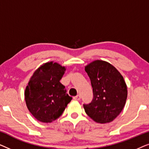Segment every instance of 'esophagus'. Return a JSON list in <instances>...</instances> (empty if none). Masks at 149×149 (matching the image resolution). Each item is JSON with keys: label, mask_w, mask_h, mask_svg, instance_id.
<instances>
[{"label": "esophagus", "mask_w": 149, "mask_h": 149, "mask_svg": "<svg viewBox=\"0 0 149 149\" xmlns=\"http://www.w3.org/2000/svg\"><path fill=\"white\" fill-rule=\"evenodd\" d=\"M80 99H81V95L79 94L76 95V96L73 97V100H80Z\"/></svg>", "instance_id": "34e87169"}]
</instances>
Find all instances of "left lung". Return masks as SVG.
Wrapping results in <instances>:
<instances>
[{"instance_id": "8db88e82", "label": "left lung", "mask_w": 149, "mask_h": 149, "mask_svg": "<svg viewBox=\"0 0 149 149\" xmlns=\"http://www.w3.org/2000/svg\"><path fill=\"white\" fill-rule=\"evenodd\" d=\"M90 79L93 98L84 104L85 113L100 123H107L117 117L123 109L127 97V87L119 70L108 62L94 60L85 66Z\"/></svg>"}]
</instances>
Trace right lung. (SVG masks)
<instances>
[{
	"mask_svg": "<svg viewBox=\"0 0 149 149\" xmlns=\"http://www.w3.org/2000/svg\"><path fill=\"white\" fill-rule=\"evenodd\" d=\"M66 70V66L51 61L40 65L30 77L24 96L28 111L38 121H56L72 100L60 82Z\"/></svg>",
	"mask_w": 149,
	"mask_h": 149,
	"instance_id": "obj_1",
	"label": "right lung"
}]
</instances>
